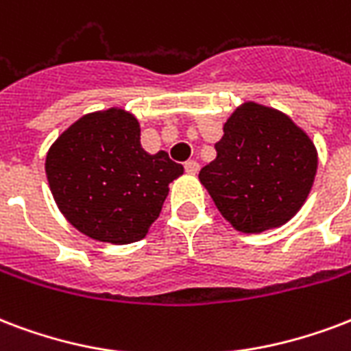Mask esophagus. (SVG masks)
<instances>
[{"label": "esophagus", "mask_w": 351, "mask_h": 351, "mask_svg": "<svg viewBox=\"0 0 351 351\" xmlns=\"http://www.w3.org/2000/svg\"><path fill=\"white\" fill-rule=\"evenodd\" d=\"M184 167H186L187 175H197L199 173V162H195V160H187Z\"/></svg>", "instance_id": "34e87169"}]
</instances>
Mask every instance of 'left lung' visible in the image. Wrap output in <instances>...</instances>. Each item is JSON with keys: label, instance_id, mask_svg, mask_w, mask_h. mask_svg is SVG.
I'll use <instances>...</instances> for the list:
<instances>
[{"label": "left lung", "instance_id": "1", "mask_svg": "<svg viewBox=\"0 0 351 351\" xmlns=\"http://www.w3.org/2000/svg\"><path fill=\"white\" fill-rule=\"evenodd\" d=\"M223 130L217 156L199 173L221 215L245 234L291 221L317 175L311 138L283 112L252 101L235 108Z\"/></svg>", "mask_w": 351, "mask_h": 351}]
</instances>
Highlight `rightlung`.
I'll list each match as a JSON object with an SVG mask.
<instances>
[{
	"label": "right lung",
	"instance_id": "right-lung-1",
	"mask_svg": "<svg viewBox=\"0 0 351 351\" xmlns=\"http://www.w3.org/2000/svg\"><path fill=\"white\" fill-rule=\"evenodd\" d=\"M140 123L123 108L86 114L49 147L45 175L58 210L88 237L112 245L143 239L169 184L184 173L165 151L141 147Z\"/></svg>",
	"mask_w": 351,
	"mask_h": 351
}]
</instances>
